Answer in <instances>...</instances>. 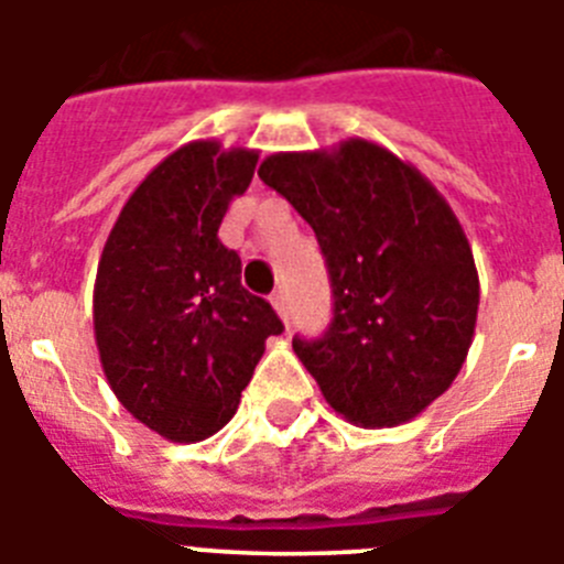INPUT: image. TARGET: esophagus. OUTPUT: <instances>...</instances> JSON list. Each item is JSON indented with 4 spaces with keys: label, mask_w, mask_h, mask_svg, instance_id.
<instances>
[{
    "label": "esophagus",
    "mask_w": 564,
    "mask_h": 564,
    "mask_svg": "<svg viewBox=\"0 0 564 564\" xmlns=\"http://www.w3.org/2000/svg\"><path fill=\"white\" fill-rule=\"evenodd\" d=\"M271 305H273V311L279 313V318H282V322H285V325H288V313H291V307H288L285 291L271 293Z\"/></svg>",
    "instance_id": "obj_1"
}]
</instances>
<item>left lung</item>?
Masks as SVG:
<instances>
[{
    "mask_svg": "<svg viewBox=\"0 0 564 564\" xmlns=\"http://www.w3.org/2000/svg\"><path fill=\"white\" fill-rule=\"evenodd\" d=\"M259 177L325 253L333 322L293 352L333 410L398 426L449 390L468 356L480 279L466 231L412 163L364 138L268 154Z\"/></svg>",
    "mask_w": 564,
    "mask_h": 564,
    "instance_id": "8db88e82",
    "label": "left lung"
}]
</instances>
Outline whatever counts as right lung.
<instances>
[{
  "instance_id": "1",
  "label": "right lung",
  "mask_w": 564,
  "mask_h": 564,
  "mask_svg": "<svg viewBox=\"0 0 564 564\" xmlns=\"http://www.w3.org/2000/svg\"><path fill=\"white\" fill-rule=\"evenodd\" d=\"M257 149L192 141L129 194L93 291L104 376L132 417L172 443H197L234 417L282 322L242 288L217 231L246 192Z\"/></svg>"
}]
</instances>
